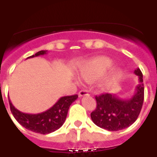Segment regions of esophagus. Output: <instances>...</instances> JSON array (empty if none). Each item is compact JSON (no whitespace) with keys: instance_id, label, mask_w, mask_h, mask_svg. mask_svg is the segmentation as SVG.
<instances>
[{"instance_id":"obj_1","label":"esophagus","mask_w":157,"mask_h":157,"mask_svg":"<svg viewBox=\"0 0 157 157\" xmlns=\"http://www.w3.org/2000/svg\"><path fill=\"white\" fill-rule=\"evenodd\" d=\"M87 95H89V93H88V90H82L79 91V96H80V97H82V96H87Z\"/></svg>"}]
</instances>
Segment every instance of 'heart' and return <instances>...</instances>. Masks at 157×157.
Wrapping results in <instances>:
<instances>
[{"label": "heart", "instance_id": "b5f03b06", "mask_svg": "<svg viewBox=\"0 0 157 157\" xmlns=\"http://www.w3.org/2000/svg\"><path fill=\"white\" fill-rule=\"evenodd\" d=\"M112 61L106 57H98L92 59L85 63L80 69L82 77L88 80L99 78L104 75L112 66ZM122 72L119 68H112L101 79V85L108 86L117 82L121 77Z\"/></svg>", "mask_w": 157, "mask_h": 157}]
</instances>
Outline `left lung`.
Returning a JSON list of instances; mask_svg holds the SVG:
<instances>
[{"label": "left lung", "mask_w": 157, "mask_h": 157, "mask_svg": "<svg viewBox=\"0 0 157 157\" xmlns=\"http://www.w3.org/2000/svg\"><path fill=\"white\" fill-rule=\"evenodd\" d=\"M134 73L139 77V84L132 98L120 99L108 93L96 96V108L90 113V117L96 126L117 132L127 128L137 119L144 101L143 75L139 68Z\"/></svg>", "instance_id": "8db88e82"}]
</instances>
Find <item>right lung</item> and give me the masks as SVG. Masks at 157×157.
Segmentation results:
<instances>
[{
	"instance_id": "1",
	"label": "right lung",
	"mask_w": 157,
	"mask_h": 157,
	"mask_svg": "<svg viewBox=\"0 0 157 157\" xmlns=\"http://www.w3.org/2000/svg\"><path fill=\"white\" fill-rule=\"evenodd\" d=\"M47 51H40L28 58L45 55ZM78 98L77 95L62 96L47 111L38 114L23 113L15 107L9 100L11 113L15 119L27 130L40 134H49L61 127L67 118L70 105Z\"/></svg>"
}]
</instances>
